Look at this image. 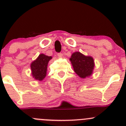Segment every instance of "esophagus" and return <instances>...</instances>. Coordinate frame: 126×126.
<instances>
[{
  "label": "esophagus",
  "instance_id": "34e87169",
  "mask_svg": "<svg viewBox=\"0 0 126 126\" xmlns=\"http://www.w3.org/2000/svg\"><path fill=\"white\" fill-rule=\"evenodd\" d=\"M58 58H62V57H63V54H62V53H59V54H58Z\"/></svg>",
  "mask_w": 126,
  "mask_h": 126
}]
</instances>
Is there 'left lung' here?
<instances>
[{
    "label": "left lung",
    "mask_w": 126,
    "mask_h": 126,
    "mask_svg": "<svg viewBox=\"0 0 126 126\" xmlns=\"http://www.w3.org/2000/svg\"><path fill=\"white\" fill-rule=\"evenodd\" d=\"M74 72L82 79L90 77L93 72L94 61L91 56H86L80 52H76L69 58Z\"/></svg>",
    "instance_id": "obj_1"
}]
</instances>
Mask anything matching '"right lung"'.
I'll return each mask as SVG.
<instances>
[{
	"label": "right lung",
	"instance_id": "1",
	"mask_svg": "<svg viewBox=\"0 0 126 126\" xmlns=\"http://www.w3.org/2000/svg\"><path fill=\"white\" fill-rule=\"evenodd\" d=\"M52 58V57L41 54L35 60L32 62L30 68L32 75L35 80L42 81L45 78L47 70L48 63Z\"/></svg>",
	"mask_w": 126,
	"mask_h": 126
}]
</instances>
